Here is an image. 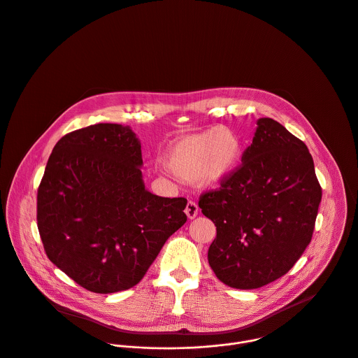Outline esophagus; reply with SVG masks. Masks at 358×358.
<instances>
[{
	"mask_svg": "<svg viewBox=\"0 0 358 358\" xmlns=\"http://www.w3.org/2000/svg\"><path fill=\"white\" fill-rule=\"evenodd\" d=\"M185 213H186L189 220H194L197 217V214H199V206L194 201H189L187 206H186Z\"/></svg>",
	"mask_w": 358,
	"mask_h": 358,
	"instance_id": "34e87169",
	"label": "esophagus"
}]
</instances>
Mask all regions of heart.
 <instances>
[{
	"instance_id": "1",
	"label": "heart",
	"mask_w": 358,
	"mask_h": 358,
	"mask_svg": "<svg viewBox=\"0 0 358 358\" xmlns=\"http://www.w3.org/2000/svg\"><path fill=\"white\" fill-rule=\"evenodd\" d=\"M241 159V138L225 126L180 137L171 143L161 157L164 166L173 175L196 180L204 187H217L229 180Z\"/></svg>"
}]
</instances>
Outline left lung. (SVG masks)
<instances>
[{"label": "left lung", "instance_id": "left-lung-1", "mask_svg": "<svg viewBox=\"0 0 358 358\" xmlns=\"http://www.w3.org/2000/svg\"><path fill=\"white\" fill-rule=\"evenodd\" d=\"M322 190L307 145L271 118L257 120L236 173L199 207L217 227L208 262L248 290L283 276L311 241Z\"/></svg>", "mask_w": 358, "mask_h": 358}]
</instances>
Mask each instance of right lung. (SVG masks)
Masks as SVG:
<instances>
[{"mask_svg": "<svg viewBox=\"0 0 358 358\" xmlns=\"http://www.w3.org/2000/svg\"><path fill=\"white\" fill-rule=\"evenodd\" d=\"M141 144L130 126L97 123L64 136L37 192V227L52 264L101 294L137 285L171 235L187 221V200L148 192Z\"/></svg>", "mask_w": 358, "mask_h": 358, "instance_id": "right-lung-1", "label": "right lung"}]
</instances>
